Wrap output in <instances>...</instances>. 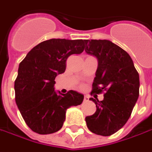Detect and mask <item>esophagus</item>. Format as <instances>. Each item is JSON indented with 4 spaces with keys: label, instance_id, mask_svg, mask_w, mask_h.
<instances>
[{
    "label": "esophagus",
    "instance_id": "1",
    "mask_svg": "<svg viewBox=\"0 0 152 152\" xmlns=\"http://www.w3.org/2000/svg\"><path fill=\"white\" fill-rule=\"evenodd\" d=\"M84 101H85V102H88V101H89V97L87 96H85V97H84Z\"/></svg>",
    "mask_w": 152,
    "mask_h": 152
}]
</instances>
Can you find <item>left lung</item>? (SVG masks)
<instances>
[{
	"label": "left lung",
	"mask_w": 152,
	"mask_h": 152,
	"mask_svg": "<svg viewBox=\"0 0 152 152\" xmlns=\"http://www.w3.org/2000/svg\"><path fill=\"white\" fill-rule=\"evenodd\" d=\"M85 52L98 61L92 93L105 91L102 101L90 98L96 112L85 118L92 133L109 136L127 123L137 102L140 77L130 56L108 39H86Z\"/></svg>",
	"instance_id": "obj_1"
}]
</instances>
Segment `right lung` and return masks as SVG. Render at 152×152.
<instances>
[{
	"instance_id": "add662e5",
	"label": "right lung",
	"mask_w": 152,
	"mask_h": 152,
	"mask_svg": "<svg viewBox=\"0 0 152 152\" xmlns=\"http://www.w3.org/2000/svg\"><path fill=\"white\" fill-rule=\"evenodd\" d=\"M86 39H50L34 46L21 61L15 80V101L26 124L39 134L61 129L66 111L80 105L84 95L75 91L61 94L55 79L66 70L67 57L84 51Z\"/></svg>"
}]
</instances>
